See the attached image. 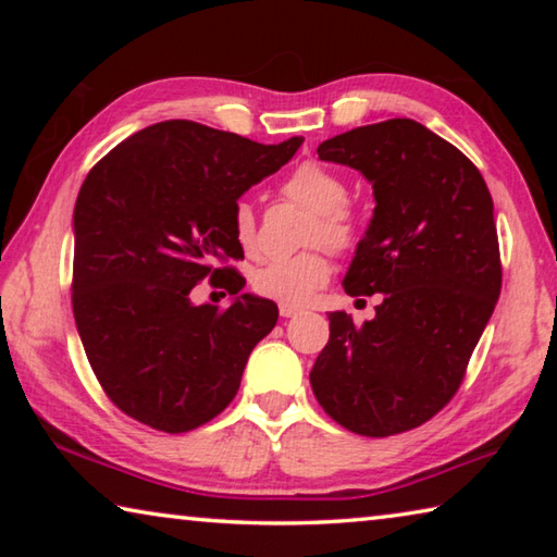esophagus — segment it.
<instances>
[{"label":"esophagus","mask_w":557,"mask_h":557,"mask_svg":"<svg viewBox=\"0 0 557 557\" xmlns=\"http://www.w3.org/2000/svg\"><path fill=\"white\" fill-rule=\"evenodd\" d=\"M299 312H301V309L292 307V305H280V317H285V319H289V317H297Z\"/></svg>","instance_id":"obj_1"}]
</instances>
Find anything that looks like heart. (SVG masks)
Returning <instances> with one entry per match:
<instances>
[{
  "instance_id": "b5f03b06",
  "label": "heart",
  "mask_w": 557,
  "mask_h": 557,
  "mask_svg": "<svg viewBox=\"0 0 557 557\" xmlns=\"http://www.w3.org/2000/svg\"><path fill=\"white\" fill-rule=\"evenodd\" d=\"M282 194L314 213L307 235L309 243H322L338 252L354 248L358 240V221L354 211L344 203V178L334 174L332 169L317 162L299 164L282 184ZM233 235L245 252L258 250V221L248 201L235 203ZM329 272H332V265H329L324 252L307 250L299 256L265 262L252 275V287L262 297L297 307L312 299L314 292L326 285Z\"/></svg>"
}]
</instances>
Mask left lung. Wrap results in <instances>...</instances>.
Segmentation results:
<instances>
[{"label":"left lung","mask_w":557,"mask_h":557,"mask_svg":"<svg viewBox=\"0 0 557 557\" xmlns=\"http://www.w3.org/2000/svg\"><path fill=\"white\" fill-rule=\"evenodd\" d=\"M317 154L373 186V219L344 289L383 301L361 326L329 312L309 383L338 425L398 435L451 400L494 314L502 258L492 194L455 145L408 117L348 129Z\"/></svg>","instance_id":"8db88e82"}]
</instances>
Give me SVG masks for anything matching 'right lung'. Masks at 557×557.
Returning a JSON list of instances; mask_svg holds the SVG:
<instances>
[{
  "label": "right lung",
  "mask_w": 557,
  "mask_h": 557,
  "mask_svg": "<svg viewBox=\"0 0 557 557\" xmlns=\"http://www.w3.org/2000/svg\"><path fill=\"white\" fill-rule=\"evenodd\" d=\"M301 137L260 145L191 120L135 132L90 169L73 211V317L102 391L162 432H188L228 408L248 356L277 324V305L235 270L240 196L287 164ZM221 276L228 310L194 306Z\"/></svg>",
  "instance_id": "right-lung-1"
}]
</instances>
